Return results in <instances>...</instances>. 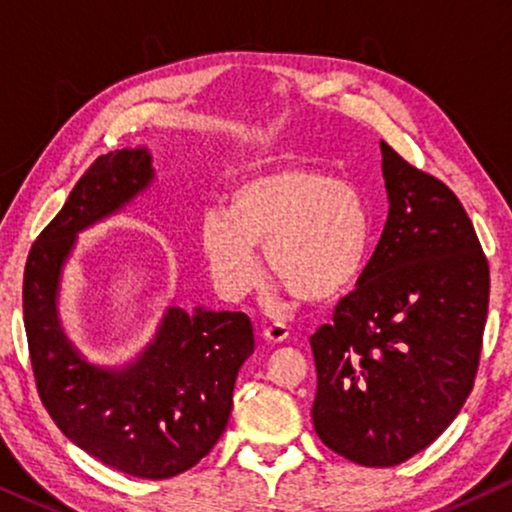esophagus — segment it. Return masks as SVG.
I'll return each mask as SVG.
<instances>
[{
  "mask_svg": "<svg viewBox=\"0 0 512 512\" xmlns=\"http://www.w3.org/2000/svg\"><path fill=\"white\" fill-rule=\"evenodd\" d=\"M263 338L268 342H284L289 338V326H286L284 321H272V324L265 326Z\"/></svg>",
  "mask_w": 512,
  "mask_h": 512,
  "instance_id": "obj_1",
  "label": "esophagus"
}]
</instances>
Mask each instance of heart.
I'll return each mask as SVG.
<instances>
[{"label":"heart","instance_id":"obj_1","mask_svg":"<svg viewBox=\"0 0 512 512\" xmlns=\"http://www.w3.org/2000/svg\"><path fill=\"white\" fill-rule=\"evenodd\" d=\"M282 289L300 303L326 305L354 289L373 251V216L359 188L307 165L242 179L228 212L209 209L200 249L216 286L242 296L261 279L256 249Z\"/></svg>","mask_w":512,"mask_h":512}]
</instances>
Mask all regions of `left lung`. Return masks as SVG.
I'll return each mask as SVG.
<instances>
[{
    "label": "left lung",
    "mask_w": 512,
    "mask_h": 512,
    "mask_svg": "<svg viewBox=\"0 0 512 512\" xmlns=\"http://www.w3.org/2000/svg\"><path fill=\"white\" fill-rule=\"evenodd\" d=\"M380 149L384 233L310 345L321 443L354 464L387 468L429 447L471 394L489 265L457 195L387 142Z\"/></svg>",
    "instance_id": "8db88e82"
}]
</instances>
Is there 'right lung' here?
<instances>
[{"mask_svg": "<svg viewBox=\"0 0 512 512\" xmlns=\"http://www.w3.org/2000/svg\"><path fill=\"white\" fill-rule=\"evenodd\" d=\"M146 149L100 156L27 256L23 317L41 403L65 436L116 471L165 480L193 468L226 431L254 326L242 312L179 307L156 340L123 370L97 368L76 352L58 319L62 265L76 233L114 214L151 184Z\"/></svg>", "mask_w": 512, "mask_h": 512, "instance_id": "add662e5", "label": "right lung"}]
</instances>
